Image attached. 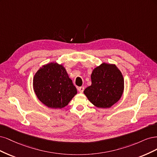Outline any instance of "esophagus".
Returning <instances> with one entry per match:
<instances>
[{
	"instance_id": "1",
	"label": "esophagus",
	"mask_w": 157,
	"mask_h": 157,
	"mask_svg": "<svg viewBox=\"0 0 157 157\" xmlns=\"http://www.w3.org/2000/svg\"><path fill=\"white\" fill-rule=\"evenodd\" d=\"M78 90L79 93H82L84 90V87H83V86H82V87H78Z\"/></svg>"
}]
</instances>
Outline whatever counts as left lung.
<instances>
[{
    "mask_svg": "<svg viewBox=\"0 0 157 157\" xmlns=\"http://www.w3.org/2000/svg\"><path fill=\"white\" fill-rule=\"evenodd\" d=\"M90 78L91 85L83 93L96 107L109 108L122 97L124 78L115 64L102 63L93 69Z\"/></svg>",
    "mask_w": 157,
    "mask_h": 157,
    "instance_id": "left-lung-1",
    "label": "left lung"
}]
</instances>
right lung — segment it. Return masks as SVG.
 <instances>
[{
	"label": "right lung",
	"mask_w": 157,
	"mask_h": 157,
	"mask_svg": "<svg viewBox=\"0 0 157 157\" xmlns=\"http://www.w3.org/2000/svg\"><path fill=\"white\" fill-rule=\"evenodd\" d=\"M33 82L37 98L49 108H64L78 93L63 64L55 62L40 67Z\"/></svg>",
	"instance_id": "right-lung-1"
}]
</instances>
